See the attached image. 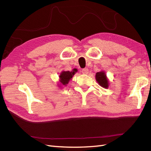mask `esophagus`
Returning a JSON list of instances; mask_svg holds the SVG:
<instances>
[{
  "mask_svg": "<svg viewBox=\"0 0 151 151\" xmlns=\"http://www.w3.org/2000/svg\"><path fill=\"white\" fill-rule=\"evenodd\" d=\"M82 73H84V74H88L89 73V70H88V68L82 69Z\"/></svg>",
  "mask_w": 151,
  "mask_h": 151,
  "instance_id": "34e87169",
  "label": "esophagus"
}]
</instances>
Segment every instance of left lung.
<instances>
[{"label":"left lung","instance_id":"left-lung-1","mask_svg":"<svg viewBox=\"0 0 151 151\" xmlns=\"http://www.w3.org/2000/svg\"><path fill=\"white\" fill-rule=\"evenodd\" d=\"M96 81L102 88H107L108 87V81L106 77V75L104 72H99L96 74Z\"/></svg>","mask_w":151,"mask_h":151}]
</instances>
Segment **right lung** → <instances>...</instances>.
<instances>
[{"instance_id": "right-lung-1", "label": "right lung", "mask_w": 151, "mask_h": 151, "mask_svg": "<svg viewBox=\"0 0 151 151\" xmlns=\"http://www.w3.org/2000/svg\"><path fill=\"white\" fill-rule=\"evenodd\" d=\"M74 70H76V69H74ZM75 75V72H69V71H63L60 74V82L63 85H66L68 84L69 81L73 77V75Z\"/></svg>"}]
</instances>
